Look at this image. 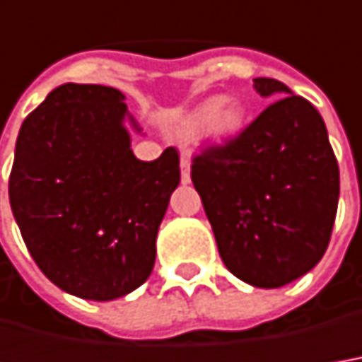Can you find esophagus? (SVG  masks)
<instances>
[{
    "label": "esophagus",
    "instance_id": "obj_1",
    "mask_svg": "<svg viewBox=\"0 0 362 362\" xmlns=\"http://www.w3.org/2000/svg\"><path fill=\"white\" fill-rule=\"evenodd\" d=\"M180 168H182V184H190V156L188 154H182L180 158Z\"/></svg>",
    "mask_w": 362,
    "mask_h": 362
}]
</instances>
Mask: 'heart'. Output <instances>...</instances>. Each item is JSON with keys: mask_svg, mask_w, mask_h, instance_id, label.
Segmentation results:
<instances>
[{"mask_svg": "<svg viewBox=\"0 0 362 362\" xmlns=\"http://www.w3.org/2000/svg\"><path fill=\"white\" fill-rule=\"evenodd\" d=\"M247 127V109L238 98H226L223 95L202 100L190 112L184 115L178 124V134L184 139H196L208 130L210 139L228 146L240 139Z\"/></svg>", "mask_w": 362, "mask_h": 362, "instance_id": "obj_1", "label": "heart"}]
</instances>
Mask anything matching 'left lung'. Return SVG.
<instances>
[{"mask_svg":"<svg viewBox=\"0 0 362 362\" xmlns=\"http://www.w3.org/2000/svg\"><path fill=\"white\" fill-rule=\"evenodd\" d=\"M253 87L276 100L232 144L196 156L192 182L226 267L275 289L321 262L337 216L339 164L307 98L275 78H253Z\"/></svg>","mask_w":362,"mask_h":362,"instance_id":"left-lung-1","label":"left lung"}]
</instances>
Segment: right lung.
Here are the masks:
<instances>
[{
  "mask_svg": "<svg viewBox=\"0 0 362 362\" xmlns=\"http://www.w3.org/2000/svg\"><path fill=\"white\" fill-rule=\"evenodd\" d=\"M140 132L119 88L65 83L21 124L9 204L27 250L59 289L110 301L152 274L156 235L180 158L166 148L142 162Z\"/></svg>",
  "mask_w": 362,
  "mask_h": 362,
  "instance_id": "add662e5",
  "label": "right lung"
}]
</instances>
